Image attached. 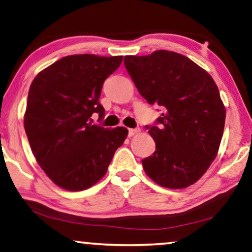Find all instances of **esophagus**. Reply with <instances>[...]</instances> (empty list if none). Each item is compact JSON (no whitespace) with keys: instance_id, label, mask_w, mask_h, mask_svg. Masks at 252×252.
<instances>
[{"instance_id":"obj_1","label":"esophagus","mask_w":252,"mask_h":252,"mask_svg":"<svg viewBox=\"0 0 252 252\" xmlns=\"http://www.w3.org/2000/svg\"><path fill=\"white\" fill-rule=\"evenodd\" d=\"M140 132V130L138 129V127H136V129H132V127H130L129 131H127V134H129V137H132L134 136V134H137Z\"/></svg>"}]
</instances>
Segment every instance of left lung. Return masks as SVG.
<instances>
[{"mask_svg":"<svg viewBox=\"0 0 252 252\" xmlns=\"http://www.w3.org/2000/svg\"><path fill=\"white\" fill-rule=\"evenodd\" d=\"M125 66L140 95L163 113L146 126L156 144L142 166L157 185L182 189L197 182L215 159L222 140L225 107L219 88L187 56L156 51L126 56Z\"/></svg>","mask_w":252,"mask_h":252,"instance_id":"1","label":"left lung"}]
</instances>
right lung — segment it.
Returning <instances> with one entry per match:
<instances>
[{
    "label": "right lung",
    "instance_id": "obj_1",
    "mask_svg": "<svg viewBox=\"0 0 252 252\" xmlns=\"http://www.w3.org/2000/svg\"><path fill=\"white\" fill-rule=\"evenodd\" d=\"M123 56L69 55L37 74L30 86L25 130L37 163L52 181L70 191L88 189L106 173L127 130L92 125L103 120L104 81Z\"/></svg>",
    "mask_w": 252,
    "mask_h": 252
}]
</instances>
